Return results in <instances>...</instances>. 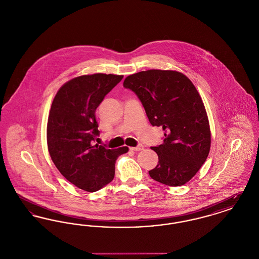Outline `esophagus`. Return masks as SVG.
<instances>
[{
	"label": "esophagus",
	"mask_w": 259,
	"mask_h": 259,
	"mask_svg": "<svg viewBox=\"0 0 259 259\" xmlns=\"http://www.w3.org/2000/svg\"><path fill=\"white\" fill-rule=\"evenodd\" d=\"M131 150H133V151H139V150H142V149H144V147L142 146V145H139V146H137L135 148H130Z\"/></svg>",
	"instance_id": "esophagus-1"
}]
</instances>
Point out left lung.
Returning a JSON list of instances; mask_svg holds the SVG:
<instances>
[{"mask_svg":"<svg viewBox=\"0 0 259 259\" xmlns=\"http://www.w3.org/2000/svg\"><path fill=\"white\" fill-rule=\"evenodd\" d=\"M123 87L142 102L152 126L164 130L162 145L152 147L158 164L148 174L169 186L189 182L207 159L210 148L209 119L197 89L185 74L148 70L128 75Z\"/></svg>","mask_w":259,"mask_h":259,"instance_id":"obj_1","label":"left lung"}]
</instances>
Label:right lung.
Wrapping results in <instances>:
<instances>
[{"mask_svg": "<svg viewBox=\"0 0 259 259\" xmlns=\"http://www.w3.org/2000/svg\"><path fill=\"white\" fill-rule=\"evenodd\" d=\"M123 75H80L66 82L53 99L48 120V148L59 172L76 187L95 192L114 178L117 157L127 147L94 144L100 134L95 111Z\"/></svg>", "mask_w": 259, "mask_h": 259, "instance_id": "obj_1", "label": "right lung"}]
</instances>
